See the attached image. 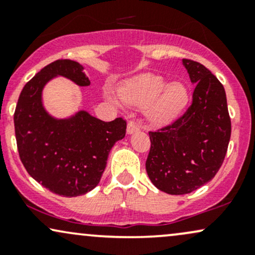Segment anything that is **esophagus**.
I'll list each match as a JSON object with an SVG mask.
<instances>
[{"label": "esophagus", "instance_id": "esophagus-1", "mask_svg": "<svg viewBox=\"0 0 255 255\" xmlns=\"http://www.w3.org/2000/svg\"><path fill=\"white\" fill-rule=\"evenodd\" d=\"M139 129H140V127L136 122H134V121L128 122V126H127V133L128 134L135 133V131H137Z\"/></svg>", "mask_w": 255, "mask_h": 255}]
</instances>
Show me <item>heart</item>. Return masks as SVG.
Here are the masks:
<instances>
[{
  "mask_svg": "<svg viewBox=\"0 0 255 255\" xmlns=\"http://www.w3.org/2000/svg\"><path fill=\"white\" fill-rule=\"evenodd\" d=\"M120 96L126 104L146 107L148 120L159 126L182 113L188 104L189 91L181 81L168 84L164 78L147 73L126 81L120 87Z\"/></svg>",
  "mask_w": 255,
  "mask_h": 255,
  "instance_id": "obj_1",
  "label": "heart"
}]
</instances>
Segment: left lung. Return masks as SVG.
I'll return each instance as SVG.
<instances>
[{"instance_id":"1","label":"left lung","mask_w":255,"mask_h":255,"mask_svg":"<svg viewBox=\"0 0 255 255\" xmlns=\"http://www.w3.org/2000/svg\"><path fill=\"white\" fill-rule=\"evenodd\" d=\"M182 63L195 85L192 104L171 125L148 131L146 159L151 182L172 195L188 194L215 177L231 134L223 85L201 63L187 58Z\"/></svg>"}]
</instances>
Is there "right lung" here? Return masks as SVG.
I'll return each mask as SVG.
<instances>
[{"mask_svg": "<svg viewBox=\"0 0 255 255\" xmlns=\"http://www.w3.org/2000/svg\"><path fill=\"white\" fill-rule=\"evenodd\" d=\"M61 75L79 86L90 80L80 63L57 60L44 67L25 85L14 113L20 159L28 174L49 191L78 197L92 191L101 181L109 152L126 135L122 118L104 122L87 111L57 120L42 103L43 87Z\"/></svg>", "mask_w": 255, "mask_h": 255, "instance_id": "add662e5", "label": "right lung"}]
</instances>
